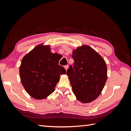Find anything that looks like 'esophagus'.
Listing matches in <instances>:
<instances>
[{
    "mask_svg": "<svg viewBox=\"0 0 131 131\" xmlns=\"http://www.w3.org/2000/svg\"><path fill=\"white\" fill-rule=\"evenodd\" d=\"M68 67H69V66L67 65V66H64V68L66 69V70H67V69H68Z\"/></svg>",
    "mask_w": 131,
    "mask_h": 131,
    "instance_id": "1",
    "label": "esophagus"
}]
</instances>
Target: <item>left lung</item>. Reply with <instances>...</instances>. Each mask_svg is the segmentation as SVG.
<instances>
[{"label":"left lung","instance_id":"1","mask_svg":"<svg viewBox=\"0 0 131 131\" xmlns=\"http://www.w3.org/2000/svg\"><path fill=\"white\" fill-rule=\"evenodd\" d=\"M74 63L67 71L78 100L88 103L100 96L107 79L104 59L88 45L78 47L73 52Z\"/></svg>","mask_w":131,"mask_h":131}]
</instances>
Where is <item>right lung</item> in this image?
<instances>
[{
    "mask_svg": "<svg viewBox=\"0 0 131 131\" xmlns=\"http://www.w3.org/2000/svg\"><path fill=\"white\" fill-rule=\"evenodd\" d=\"M60 55L51 52L49 45L35 46L22 58L19 67L22 84L31 97L42 100L54 91L66 69L58 65Z\"/></svg>",
    "mask_w": 131,
    "mask_h": 131,
    "instance_id": "1",
    "label": "right lung"
}]
</instances>
